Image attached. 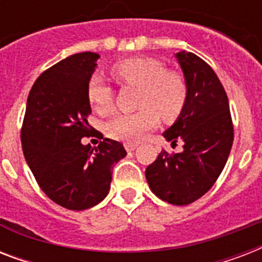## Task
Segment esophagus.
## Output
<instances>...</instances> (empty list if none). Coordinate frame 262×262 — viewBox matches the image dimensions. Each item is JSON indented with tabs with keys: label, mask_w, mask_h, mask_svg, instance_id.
I'll return each instance as SVG.
<instances>
[{
	"label": "esophagus",
	"mask_w": 262,
	"mask_h": 262,
	"mask_svg": "<svg viewBox=\"0 0 262 262\" xmlns=\"http://www.w3.org/2000/svg\"><path fill=\"white\" fill-rule=\"evenodd\" d=\"M123 147H125V149H126L127 152H132V151H135L136 148L139 147V144L137 143H125L123 144Z\"/></svg>",
	"instance_id": "esophagus-1"
}]
</instances>
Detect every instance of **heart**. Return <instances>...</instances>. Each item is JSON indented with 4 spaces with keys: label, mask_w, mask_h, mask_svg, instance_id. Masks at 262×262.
<instances>
[{
    "label": "heart",
    "mask_w": 262,
    "mask_h": 262,
    "mask_svg": "<svg viewBox=\"0 0 262 262\" xmlns=\"http://www.w3.org/2000/svg\"><path fill=\"white\" fill-rule=\"evenodd\" d=\"M111 73L117 81L140 88L139 107L133 114H121L108 121L106 133L110 139L136 143L164 121H172L182 113L186 103V84L178 73L167 71L155 58H130L115 63ZM91 107L99 115L113 111V90L99 76L91 77L87 85Z\"/></svg>",
    "instance_id": "heart-1"
}]
</instances>
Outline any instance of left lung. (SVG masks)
<instances>
[{
  "label": "left lung",
  "instance_id": "left-lung-1",
  "mask_svg": "<svg viewBox=\"0 0 262 262\" xmlns=\"http://www.w3.org/2000/svg\"><path fill=\"white\" fill-rule=\"evenodd\" d=\"M186 83V103L172 126L164 132L171 147L182 141L183 151H162L145 170L148 185L159 199L187 205L207 193L220 172L234 141L228 98L217 76L193 53L175 54Z\"/></svg>",
  "mask_w": 262,
  "mask_h": 262
}]
</instances>
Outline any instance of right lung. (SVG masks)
<instances>
[{
	"label": "right lung",
	"instance_id": "add662e5",
	"mask_svg": "<svg viewBox=\"0 0 262 262\" xmlns=\"http://www.w3.org/2000/svg\"><path fill=\"white\" fill-rule=\"evenodd\" d=\"M99 54L79 53L39 76L27 99L21 147L27 163L46 195L61 207L84 211L104 200L111 168L126 156L121 143L100 139L98 147L81 143L88 123L87 85Z\"/></svg>",
	"mask_w": 262,
	"mask_h": 262
}]
</instances>
